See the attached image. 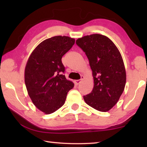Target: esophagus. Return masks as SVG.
<instances>
[{"label": "esophagus", "mask_w": 147, "mask_h": 147, "mask_svg": "<svg viewBox=\"0 0 147 147\" xmlns=\"http://www.w3.org/2000/svg\"><path fill=\"white\" fill-rule=\"evenodd\" d=\"M84 78V76L83 75H82L80 80H74V84H76V85H78V84L81 82V80H82Z\"/></svg>", "instance_id": "1"}]
</instances>
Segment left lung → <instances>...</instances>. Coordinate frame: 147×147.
<instances>
[{"instance_id": "8db88e82", "label": "left lung", "mask_w": 147, "mask_h": 147, "mask_svg": "<svg viewBox=\"0 0 147 147\" xmlns=\"http://www.w3.org/2000/svg\"><path fill=\"white\" fill-rule=\"evenodd\" d=\"M76 43L88 57L93 77V89L84 96V100L96 110L108 111L117 103L126 84V69L120 52L110 39L100 34L84 36Z\"/></svg>"}]
</instances>
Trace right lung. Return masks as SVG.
Wrapping results in <instances>:
<instances>
[{
    "label": "right lung",
    "mask_w": 147,
    "mask_h": 147,
    "mask_svg": "<svg viewBox=\"0 0 147 147\" xmlns=\"http://www.w3.org/2000/svg\"><path fill=\"white\" fill-rule=\"evenodd\" d=\"M75 42L68 36H54L39 43L26 62L24 82L32 102L39 110L51 114L63 105L74 83L63 75L61 58Z\"/></svg>",
    "instance_id": "1"
}]
</instances>
